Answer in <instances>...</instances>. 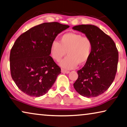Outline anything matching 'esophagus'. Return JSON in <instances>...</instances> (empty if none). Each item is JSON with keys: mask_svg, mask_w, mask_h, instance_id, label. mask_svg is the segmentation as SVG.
I'll return each instance as SVG.
<instances>
[{"mask_svg": "<svg viewBox=\"0 0 127 127\" xmlns=\"http://www.w3.org/2000/svg\"><path fill=\"white\" fill-rule=\"evenodd\" d=\"M61 72H62V73H69V71H67V70H65L64 69H62Z\"/></svg>", "mask_w": 127, "mask_h": 127, "instance_id": "1", "label": "esophagus"}]
</instances>
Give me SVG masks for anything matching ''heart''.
<instances>
[{
  "label": "heart",
  "instance_id": "1",
  "mask_svg": "<svg viewBox=\"0 0 127 127\" xmlns=\"http://www.w3.org/2000/svg\"><path fill=\"white\" fill-rule=\"evenodd\" d=\"M92 43L88 37L80 33L68 32L60 37L59 42L53 41L50 47V54L54 60L60 61L66 54L67 56L59 63L65 69L75 68L79 64L83 65L90 59L92 52Z\"/></svg>",
  "mask_w": 127,
  "mask_h": 127
}]
</instances>
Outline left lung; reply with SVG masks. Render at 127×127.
Here are the masks:
<instances>
[{
	"mask_svg": "<svg viewBox=\"0 0 127 127\" xmlns=\"http://www.w3.org/2000/svg\"><path fill=\"white\" fill-rule=\"evenodd\" d=\"M72 29L85 34L91 40V55L73 84L81 95L94 97L105 92L114 80L117 72L119 54L115 43L108 35L92 24L76 26Z\"/></svg>",
	"mask_w": 127,
	"mask_h": 127,
	"instance_id": "left-lung-1",
	"label": "left lung"
}]
</instances>
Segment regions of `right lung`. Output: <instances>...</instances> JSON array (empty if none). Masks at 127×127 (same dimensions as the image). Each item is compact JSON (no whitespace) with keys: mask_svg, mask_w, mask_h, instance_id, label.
I'll return each mask as SVG.
<instances>
[{"mask_svg":"<svg viewBox=\"0 0 127 127\" xmlns=\"http://www.w3.org/2000/svg\"><path fill=\"white\" fill-rule=\"evenodd\" d=\"M69 26L58 22L44 23L22 34L11 50V74L24 94L40 97L47 94L61 69L50 55V47L59 33Z\"/></svg>","mask_w":127,"mask_h":127,"instance_id":"add662e5","label":"right lung"}]
</instances>
